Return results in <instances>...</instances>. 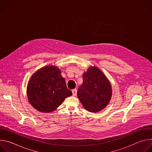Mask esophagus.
<instances>
[{
    "instance_id": "obj_1",
    "label": "esophagus",
    "mask_w": 152,
    "mask_h": 152,
    "mask_svg": "<svg viewBox=\"0 0 152 152\" xmlns=\"http://www.w3.org/2000/svg\"><path fill=\"white\" fill-rule=\"evenodd\" d=\"M77 89H73L72 90V93H73V96H76L77 95Z\"/></svg>"
}]
</instances>
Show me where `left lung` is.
<instances>
[{
  "label": "left lung",
  "mask_w": 152,
  "mask_h": 152,
  "mask_svg": "<svg viewBox=\"0 0 152 152\" xmlns=\"http://www.w3.org/2000/svg\"><path fill=\"white\" fill-rule=\"evenodd\" d=\"M83 83L77 90V97L85 109L97 113L109 103L111 86L104 75L98 68L91 67L83 75Z\"/></svg>",
  "instance_id": "obj_1"
}]
</instances>
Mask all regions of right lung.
I'll return each mask as SVG.
<instances>
[{
    "instance_id": "1",
    "label": "right lung",
    "mask_w": 152,
    "mask_h": 152,
    "mask_svg": "<svg viewBox=\"0 0 152 152\" xmlns=\"http://www.w3.org/2000/svg\"><path fill=\"white\" fill-rule=\"evenodd\" d=\"M29 102L38 111L50 113L72 95L60 70L55 66H46L37 71L27 86Z\"/></svg>"
}]
</instances>
